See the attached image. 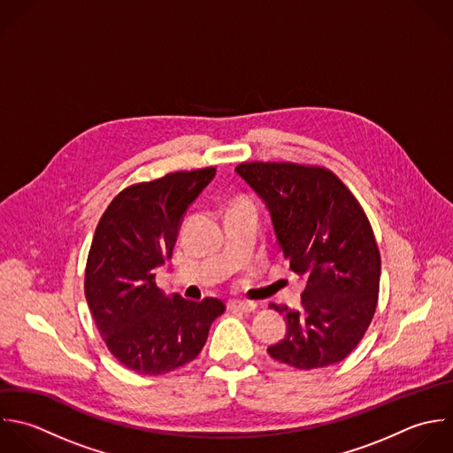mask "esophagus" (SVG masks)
I'll list each match as a JSON object with an SVG mask.
<instances>
[{
    "label": "esophagus",
    "instance_id": "34e87169",
    "mask_svg": "<svg viewBox=\"0 0 453 453\" xmlns=\"http://www.w3.org/2000/svg\"><path fill=\"white\" fill-rule=\"evenodd\" d=\"M227 307H229L231 311H240V312L249 314V312H254L257 305H256L254 302H245V300H229V302H227Z\"/></svg>",
    "mask_w": 453,
    "mask_h": 453
}]
</instances>
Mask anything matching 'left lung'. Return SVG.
<instances>
[{"mask_svg": "<svg viewBox=\"0 0 453 453\" xmlns=\"http://www.w3.org/2000/svg\"><path fill=\"white\" fill-rule=\"evenodd\" d=\"M234 171L265 201L282 256L307 280L300 311L272 305L288 332L270 357L305 371L342 362L378 305L381 257L367 215L328 169L245 162Z\"/></svg>", "mask_w": 453, "mask_h": 453, "instance_id": "8db88e82", "label": "left lung"}]
</instances>
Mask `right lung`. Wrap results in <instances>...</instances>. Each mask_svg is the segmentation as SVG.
<instances>
[{
  "instance_id": "obj_1",
  "label": "right lung",
  "mask_w": 453,
  "mask_h": 453,
  "mask_svg": "<svg viewBox=\"0 0 453 453\" xmlns=\"http://www.w3.org/2000/svg\"><path fill=\"white\" fill-rule=\"evenodd\" d=\"M215 178V167L169 173L121 190L104 211L86 263L84 295L114 358L146 376L167 374L203 349L226 305L157 288L188 206Z\"/></svg>"
}]
</instances>
